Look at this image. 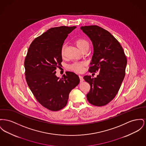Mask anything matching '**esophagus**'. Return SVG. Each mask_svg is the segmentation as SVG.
Here are the masks:
<instances>
[{
  "label": "esophagus",
  "instance_id": "34e87169",
  "mask_svg": "<svg viewBox=\"0 0 146 146\" xmlns=\"http://www.w3.org/2000/svg\"><path fill=\"white\" fill-rule=\"evenodd\" d=\"M79 79H80V81L82 82H83V80H84V79H83V78L82 76H79Z\"/></svg>",
  "mask_w": 146,
  "mask_h": 146
}]
</instances>
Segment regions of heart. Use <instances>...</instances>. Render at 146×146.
I'll use <instances>...</instances> for the list:
<instances>
[{
    "instance_id": "obj_1",
    "label": "heart",
    "mask_w": 146,
    "mask_h": 146,
    "mask_svg": "<svg viewBox=\"0 0 146 146\" xmlns=\"http://www.w3.org/2000/svg\"><path fill=\"white\" fill-rule=\"evenodd\" d=\"M76 44L78 47L82 50L86 47H89V43L87 40L83 38H78L76 40ZM66 48V45L63 44L60 49V55L63 57L64 56V50ZM86 63L84 61L80 62H74L69 66V69L74 71L77 73H81L84 70V68L86 66Z\"/></svg>"
}]
</instances>
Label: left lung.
<instances>
[{
    "mask_svg": "<svg viewBox=\"0 0 146 146\" xmlns=\"http://www.w3.org/2000/svg\"><path fill=\"white\" fill-rule=\"evenodd\" d=\"M80 29L90 38L94 47L89 72L100 70L96 78L84 77L90 86L87 100L95 106H104L111 101L120 89L125 76L127 58L119 42L107 30L96 25Z\"/></svg>",
    "mask_w": 146,
    "mask_h": 146,
    "instance_id": "8db88e82",
    "label": "left lung"
}]
</instances>
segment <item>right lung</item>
<instances>
[{
  "label": "right lung",
  "mask_w": 146,
  "mask_h": 146,
  "mask_svg": "<svg viewBox=\"0 0 146 146\" xmlns=\"http://www.w3.org/2000/svg\"><path fill=\"white\" fill-rule=\"evenodd\" d=\"M76 26L52 27L35 38L24 62L26 82L37 102L51 111H58L68 102L69 94L79 83L76 73L66 72L56 76L61 66L60 49L65 39Z\"/></svg>",
  "instance_id": "right-lung-1"
}]
</instances>
